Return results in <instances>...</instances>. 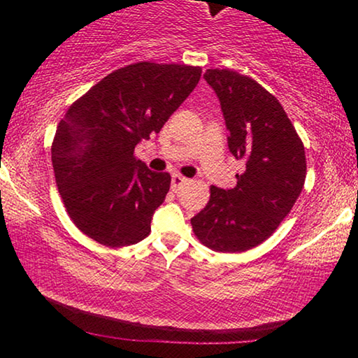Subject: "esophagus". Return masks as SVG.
<instances>
[{"instance_id":"esophagus-1","label":"esophagus","mask_w":358,"mask_h":358,"mask_svg":"<svg viewBox=\"0 0 358 358\" xmlns=\"http://www.w3.org/2000/svg\"><path fill=\"white\" fill-rule=\"evenodd\" d=\"M189 179H185V178H182V176L180 174H173V179H171V187H173V190H179L180 187H182V185L187 182Z\"/></svg>"}]
</instances>
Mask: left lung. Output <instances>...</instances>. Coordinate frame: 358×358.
Wrapping results in <instances>:
<instances>
[{
  "mask_svg": "<svg viewBox=\"0 0 358 358\" xmlns=\"http://www.w3.org/2000/svg\"><path fill=\"white\" fill-rule=\"evenodd\" d=\"M203 78L244 171L233 189L212 185L208 203L190 223L207 248L243 252L266 241L290 213L305 184V148L280 102L257 81L233 70H207Z\"/></svg>",
  "mask_w": 358,
  "mask_h": 358,
  "instance_id": "8db88e82",
  "label": "left lung"
}]
</instances>
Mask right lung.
I'll return each instance as SVG.
<instances>
[{"label":"right lung","mask_w":358,"mask_h":358,"mask_svg":"<svg viewBox=\"0 0 358 358\" xmlns=\"http://www.w3.org/2000/svg\"><path fill=\"white\" fill-rule=\"evenodd\" d=\"M199 66L140 62L78 99L57 127L52 164L63 203L86 236L110 248L148 236L171 185L134 150L159 134L200 80Z\"/></svg>","instance_id":"obj_1"}]
</instances>
